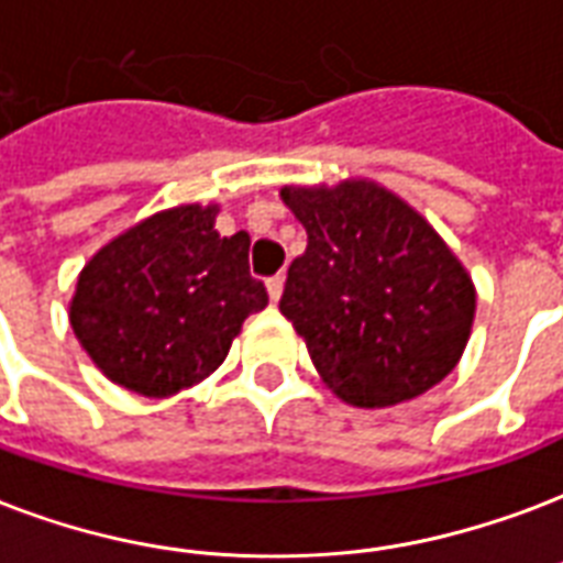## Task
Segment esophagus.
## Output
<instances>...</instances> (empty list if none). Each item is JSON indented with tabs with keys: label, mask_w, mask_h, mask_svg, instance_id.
<instances>
[{
	"label": "esophagus",
	"mask_w": 563,
	"mask_h": 563,
	"mask_svg": "<svg viewBox=\"0 0 563 563\" xmlns=\"http://www.w3.org/2000/svg\"><path fill=\"white\" fill-rule=\"evenodd\" d=\"M265 286H268V295H272V300H280L283 286H286V277H283V274H274V277H268V280H265Z\"/></svg>",
	"instance_id": "esophagus-1"
}]
</instances>
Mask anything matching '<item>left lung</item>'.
Wrapping results in <instances>:
<instances>
[{
	"label": "left lung",
	"instance_id": "1",
	"mask_svg": "<svg viewBox=\"0 0 563 563\" xmlns=\"http://www.w3.org/2000/svg\"><path fill=\"white\" fill-rule=\"evenodd\" d=\"M307 230L280 312L345 405L393 407L443 380L470 342L475 283L443 235L375 179L283 186Z\"/></svg>",
	"mask_w": 563,
	"mask_h": 563
}]
</instances>
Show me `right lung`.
Here are the masks:
<instances>
[{
    "mask_svg": "<svg viewBox=\"0 0 563 563\" xmlns=\"http://www.w3.org/2000/svg\"><path fill=\"white\" fill-rule=\"evenodd\" d=\"M218 203L150 214L85 263L70 328L111 384L170 398L221 366L268 291L251 277V235L214 230Z\"/></svg>",
    "mask_w": 563,
    "mask_h": 563,
    "instance_id": "obj_1",
    "label": "right lung"
}]
</instances>
